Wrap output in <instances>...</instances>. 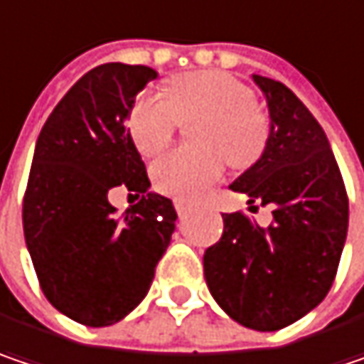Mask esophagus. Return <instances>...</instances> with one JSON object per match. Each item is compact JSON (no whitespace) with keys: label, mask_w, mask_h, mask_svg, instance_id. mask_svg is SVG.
Listing matches in <instances>:
<instances>
[{"label":"esophagus","mask_w":364,"mask_h":364,"mask_svg":"<svg viewBox=\"0 0 364 364\" xmlns=\"http://www.w3.org/2000/svg\"><path fill=\"white\" fill-rule=\"evenodd\" d=\"M173 207H176L178 215H184V213L188 211V203H186L184 198H176V200H173Z\"/></svg>","instance_id":"1"}]
</instances>
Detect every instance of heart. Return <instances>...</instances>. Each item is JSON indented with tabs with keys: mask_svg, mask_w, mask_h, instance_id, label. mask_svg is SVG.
Wrapping results in <instances>:
<instances>
[{
	"mask_svg": "<svg viewBox=\"0 0 364 364\" xmlns=\"http://www.w3.org/2000/svg\"><path fill=\"white\" fill-rule=\"evenodd\" d=\"M182 119H200L195 130L200 149L169 151L151 166L155 186L171 196H200L221 178L223 154L234 168H248L269 141V117L255 105L252 89L218 70L176 78L168 97L143 95L132 107L128 128L143 155H157L171 143Z\"/></svg>",
	"mask_w": 364,
	"mask_h": 364,
	"instance_id": "1",
	"label": "heart"
}]
</instances>
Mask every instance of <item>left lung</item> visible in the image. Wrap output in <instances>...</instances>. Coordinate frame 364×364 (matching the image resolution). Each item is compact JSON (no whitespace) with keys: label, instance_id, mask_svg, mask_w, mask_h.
Segmentation results:
<instances>
[{"label":"left lung","instance_id":"1","mask_svg":"<svg viewBox=\"0 0 364 364\" xmlns=\"http://www.w3.org/2000/svg\"><path fill=\"white\" fill-rule=\"evenodd\" d=\"M269 109L263 155L230 188L273 205V221L223 213L220 242L205 250L211 296L240 325L275 331L327 296L348 232V196L323 128L286 85L252 74Z\"/></svg>","mask_w":364,"mask_h":364}]
</instances>
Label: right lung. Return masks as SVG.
I'll use <instances>...</instances> for the list:
<instances>
[{
	"mask_svg": "<svg viewBox=\"0 0 364 364\" xmlns=\"http://www.w3.org/2000/svg\"><path fill=\"white\" fill-rule=\"evenodd\" d=\"M159 74L149 65L89 70L41 130L22 205L24 240L41 290L65 317L89 327L122 321L146 296L176 230L168 196L151 193L126 119ZM141 200L117 218L109 191Z\"/></svg>",
	"mask_w": 364,
	"mask_h": 364,
	"instance_id": "right-lung-1",
	"label": "right lung"
}]
</instances>
